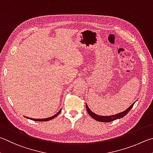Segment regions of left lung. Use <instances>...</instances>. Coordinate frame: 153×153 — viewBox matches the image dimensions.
<instances>
[{
	"label": "left lung",
	"instance_id": "obj_1",
	"mask_svg": "<svg viewBox=\"0 0 153 153\" xmlns=\"http://www.w3.org/2000/svg\"><path fill=\"white\" fill-rule=\"evenodd\" d=\"M135 102H134L132 105H131L129 108L126 109L125 111L120 112V113H119V114L112 115V116H100V115H97L95 113H93V112L89 108V107H88L87 103H86V108H87V111L88 112V114H89L93 119H95L96 121L101 122H110L114 121V120L122 118V117H124L126 115L128 112L130 111V109H132V108L133 107L134 104L135 103Z\"/></svg>",
	"mask_w": 153,
	"mask_h": 153
}]
</instances>
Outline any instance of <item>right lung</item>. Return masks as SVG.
I'll return each instance as SVG.
<instances>
[{
  "label": "right lung",
  "instance_id": "1",
  "mask_svg": "<svg viewBox=\"0 0 153 153\" xmlns=\"http://www.w3.org/2000/svg\"><path fill=\"white\" fill-rule=\"evenodd\" d=\"M62 109H60V111H59L58 113H56L54 116H52V117H48V118H44V119H34V118H31V117H26V116H24L25 117H26V118H28L29 120H33V121H38V122H45V121H49V120H52L53 118H54V117H56V116H58V115L60 113Z\"/></svg>",
  "mask_w": 153,
  "mask_h": 153
}]
</instances>
